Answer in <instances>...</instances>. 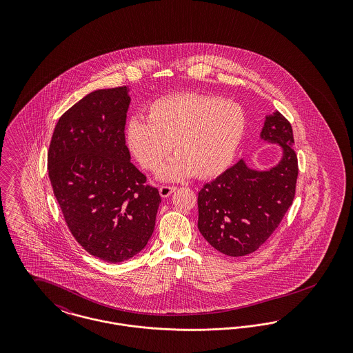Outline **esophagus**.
<instances>
[{
	"mask_svg": "<svg viewBox=\"0 0 353 353\" xmlns=\"http://www.w3.org/2000/svg\"><path fill=\"white\" fill-rule=\"evenodd\" d=\"M177 188L176 186H169V185H163V186H160V189H159V192H160V196L161 197H168L170 196L174 190H176Z\"/></svg>",
	"mask_w": 353,
	"mask_h": 353,
	"instance_id": "1",
	"label": "esophagus"
}]
</instances>
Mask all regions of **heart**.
Segmentation results:
<instances>
[{"label": "heart", "instance_id": "obj_1", "mask_svg": "<svg viewBox=\"0 0 353 353\" xmlns=\"http://www.w3.org/2000/svg\"><path fill=\"white\" fill-rule=\"evenodd\" d=\"M246 131V115L235 101L201 94L159 98L148 107V119L132 117L125 140L141 167L157 170L169 152L176 154L159 177L167 181L192 174L208 179L230 165Z\"/></svg>", "mask_w": 353, "mask_h": 353}]
</instances>
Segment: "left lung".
Returning a JSON list of instances; mask_svg holds the SVG:
<instances>
[{"instance_id": "left-lung-1", "label": "left lung", "mask_w": 353, "mask_h": 353, "mask_svg": "<svg viewBox=\"0 0 353 353\" xmlns=\"http://www.w3.org/2000/svg\"><path fill=\"white\" fill-rule=\"evenodd\" d=\"M261 139L282 148L274 167L259 170L241 159L199 192V230L216 250L229 256L259 249L295 196L298 159L291 124L275 111L266 117Z\"/></svg>"}]
</instances>
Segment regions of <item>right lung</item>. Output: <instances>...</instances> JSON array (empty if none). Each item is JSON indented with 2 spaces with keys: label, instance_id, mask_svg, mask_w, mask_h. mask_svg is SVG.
<instances>
[{
  "label": "right lung",
  "instance_id": "add662e5",
  "mask_svg": "<svg viewBox=\"0 0 353 353\" xmlns=\"http://www.w3.org/2000/svg\"><path fill=\"white\" fill-rule=\"evenodd\" d=\"M128 91L97 90L75 103L58 120L48 153L52 192L71 234L110 263L147 246L161 202L125 145Z\"/></svg>",
  "mask_w": 353,
  "mask_h": 353
}]
</instances>
